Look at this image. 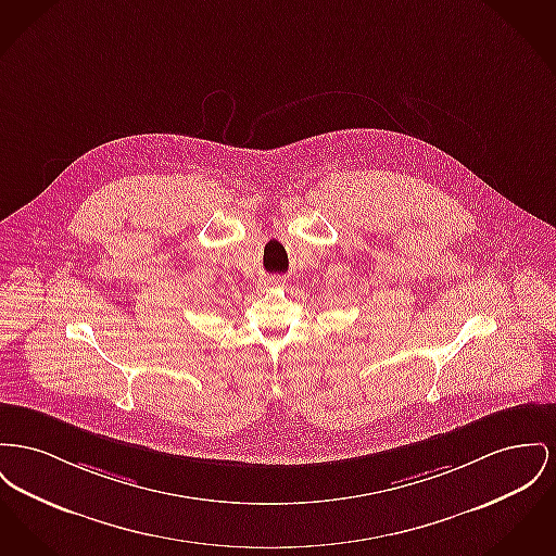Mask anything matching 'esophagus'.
<instances>
[{
    "label": "esophagus",
    "mask_w": 556,
    "mask_h": 556,
    "mask_svg": "<svg viewBox=\"0 0 556 556\" xmlns=\"http://www.w3.org/2000/svg\"><path fill=\"white\" fill-rule=\"evenodd\" d=\"M262 283H264V288H279L286 283V279L281 275H268L262 279Z\"/></svg>",
    "instance_id": "esophagus-1"
}]
</instances>
